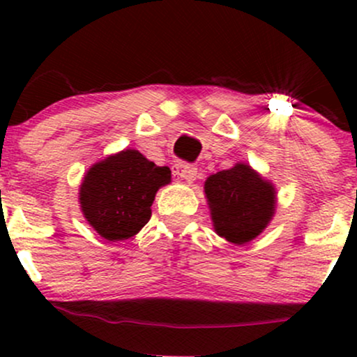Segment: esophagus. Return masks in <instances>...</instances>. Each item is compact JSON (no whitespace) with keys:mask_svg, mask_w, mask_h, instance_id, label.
Segmentation results:
<instances>
[{"mask_svg":"<svg viewBox=\"0 0 357 357\" xmlns=\"http://www.w3.org/2000/svg\"><path fill=\"white\" fill-rule=\"evenodd\" d=\"M173 174L176 178H181L184 181L192 183L196 179V176H198V169L195 166L186 165V162H176L173 166Z\"/></svg>","mask_w":357,"mask_h":357,"instance_id":"1","label":"esophagus"}]
</instances>
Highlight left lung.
<instances>
[{"mask_svg": "<svg viewBox=\"0 0 357 357\" xmlns=\"http://www.w3.org/2000/svg\"><path fill=\"white\" fill-rule=\"evenodd\" d=\"M204 196L213 228L233 245L255 240L275 215V186L247 162L208 176Z\"/></svg>", "mask_w": 357, "mask_h": 357, "instance_id": "8db88e82", "label": "left lung"}]
</instances>
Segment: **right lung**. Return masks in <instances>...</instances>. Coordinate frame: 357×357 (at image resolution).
Returning a JSON list of instances; mask_svg holds the SVG:
<instances>
[{"label": "right lung", "mask_w": 357, "mask_h": 357, "mask_svg": "<svg viewBox=\"0 0 357 357\" xmlns=\"http://www.w3.org/2000/svg\"><path fill=\"white\" fill-rule=\"evenodd\" d=\"M169 183V167L124 149L89 167L79 190L80 210L102 238L127 240L149 221L155 192Z\"/></svg>", "instance_id": "add662e5"}]
</instances>
